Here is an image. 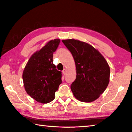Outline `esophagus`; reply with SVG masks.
Wrapping results in <instances>:
<instances>
[{
    "mask_svg": "<svg viewBox=\"0 0 132 132\" xmlns=\"http://www.w3.org/2000/svg\"><path fill=\"white\" fill-rule=\"evenodd\" d=\"M66 72H67V70L65 68H64L63 71H62V73H63L64 75H65L66 74Z\"/></svg>",
    "mask_w": 132,
    "mask_h": 132,
    "instance_id": "34e87169",
    "label": "esophagus"
}]
</instances>
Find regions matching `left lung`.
Segmentation results:
<instances>
[{"label":"left lung","instance_id":"left-lung-1","mask_svg":"<svg viewBox=\"0 0 132 132\" xmlns=\"http://www.w3.org/2000/svg\"><path fill=\"white\" fill-rule=\"evenodd\" d=\"M62 42L72 54L76 63V78L71 89L74 97L82 102H92L108 86L110 70L105 58L90 44L74 39Z\"/></svg>","mask_w":132,"mask_h":132}]
</instances>
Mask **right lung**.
Listing matches in <instances>:
<instances>
[{"mask_svg":"<svg viewBox=\"0 0 132 132\" xmlns=\"http://www.w3.org/2000/svg\"><path fill=\"white\" fill-rule=\"evenodd\" d=\"M60 39L51 40L29 58L22 78L26 93L38 102L48 103L55 98L61 84L62 73L53 64V54Z\"/></svg>","mask_w":132,"mask_h":132,"instance_id":"right-lung-1","label":"right lung"}]
</instances>
